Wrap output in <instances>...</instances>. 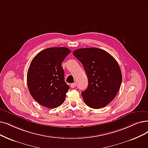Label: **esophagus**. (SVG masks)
Segmentation results:
<instances>
[{
    "label": "esophagus",
    "instance_id": "34e87169",
    "mask_svg": "<svg viewBox=\"0 0 148 148\" xmlns=\"http://www.w3.org/2000/svg\"><path fill=\"white\" fill-rule=\"evenodd\" d=\"M76 86V82H74V83H72V84H70V87H72V88H75Z\"/></svg>",
    "mask_w": 148,
    "mask_h": 148
}]
</instances>
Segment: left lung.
I'll use <instances>...</instances> for the list:
<instances>
[{"label": "left lung", "mask_w": 148, "mask_h": 148, "mask_svg": "<svg viewBox=\"0 0 148 148\" xmlns=\"http://www.w3.org/2000/svg\"><path fill=\"white\" fill-rule=\"evenodd\" d=\"M73 54L87 76L88 87L81 92L84 103L93 109L105 107L115 98L121 84L119 64L109 53L95 47L75 50Z\"/></svg>", "instance_id": "left-lung-1"}]
</instances>
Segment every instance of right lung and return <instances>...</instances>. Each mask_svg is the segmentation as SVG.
<instances>
[{
  "label": "right lung",
  "instance_id": "1",
  "mask_svg": "<svg viewBox=\"0 0 148 148\" xmlns=\"http://www.w3.org/2000/svg\"><path fill=\"white\" fill-rule=\"evenodd\" d=\"M70 52L66 47L47 48L32 61L27 85L32 97L41 106L53 109L64 102L70 87L64 81L61 64Z\"/></svg>",
  "mask_w": 148,
  "mask_h": 148
}]
</instances>
